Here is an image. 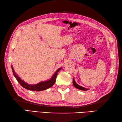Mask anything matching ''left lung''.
<instances>
[{
	"label": "left lung",
	"mask_w": 122,
	"mask_h": 122,
	"mask_svg": "<svg viewBox=\"0 0 122 122\" xmlns=\"http://www.w3.org/2000/svg\"><path fill=\"white\" fill-rule=\"evenodd\" d=\"M73 85L75 87L77 88V89H79V90H82V91H87L88 90V89H86V88H85V87H83L82 86H81L80 85L77 84L76 83V82L75 81L74 78L73 79Z\"/></svg>",
	"instance_id": "obj_1"
}]
</instances>
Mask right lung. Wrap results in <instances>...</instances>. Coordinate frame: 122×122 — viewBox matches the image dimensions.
I'll use <instances>...</instances> for the list:
<instances>
[{"label":"right lung","instance_id":"1","mask_svg":"<svg viewBox=\"0 0 122 122\" xmlns=\"http://www.w3.org/2000/svg\"><path fill=\"white\" fill-rule=\"evenodd\" d=\"M11 68L13 74H14V76L15 77V79H17V81L19 82V83L21 85V86L25 88V89L29 90L30 91H43L46 89H48L49 88L51 87L53 84L55 83L56 77L57 75H58V72L62 69V68H59L56 72L54 73V74L53 75V76H52L50 79H49L47 81H42L41 82L37 84H29L24 82L23 80L21 79V78L18 76L17 75L15 74V72L14 71V69L13 68V66H11Z\"/></svg>","mask_w":122,"mask_h":122}]
</instances>
